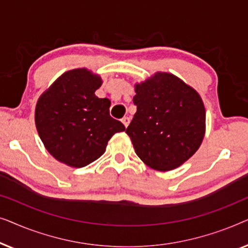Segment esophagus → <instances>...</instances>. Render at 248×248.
I'll use <instances>...</instances> for the list:
<instances>
[{
  "mask_svg": "<svg viewBox=\"0 0 248 248\" xmlns=\"http://www.w3.org/2000/svg\"><path fill=\"white\" fill-rule=\"evenodd\" d=\"M122 123L124 124L125 127H127L128 124H130V117H124L123 120H122Z\"/></svg>",
  "mask_w": 248,
  "mask_h": 248,
  "instance_id": "obj_1",
  "label": "esophagus"
}]
</instances>
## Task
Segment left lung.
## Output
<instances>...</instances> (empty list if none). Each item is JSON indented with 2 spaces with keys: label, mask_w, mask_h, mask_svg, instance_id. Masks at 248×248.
I'll return each mask as SVG.
<instances>
[{
  "label": "left lung",
  "mask_w": 248,
  "mask_h": 248,
  "mask_svg": "<svg viewBox=\"0 0 248 248\" xmlns=\"http://www.w3.org/2000/svg\"><path fill=\"white\" fill-rule=\"evenodd\" d=\"M137 113L126 128L138 157L152 169L179 167L205 135V108L194 88L168 72L134 84Z\"/></svg>",
  "instance_id": "1"
}]
</instances>
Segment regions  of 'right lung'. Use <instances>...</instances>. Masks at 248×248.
<instances>
[{
  "instance_id": "add662e5",
  "label": "right lung",
  "mask_w": 248,
  "mask_h": 248,
  "mask_svg": "<svg viewBox=\"0 0 248 248\" xmlns=\"http://www.w3.org/2000/svg\"><path fill=\"white\" fill-rule=\"evenodd\" d=\"M103 84L99 74L80 67L64 72L36 104L35 124L46 150L56 160L81 168L106 151L108 141L125 131L109 115L110 100L94 93Z\"/></svg>"
}]
</instances>
